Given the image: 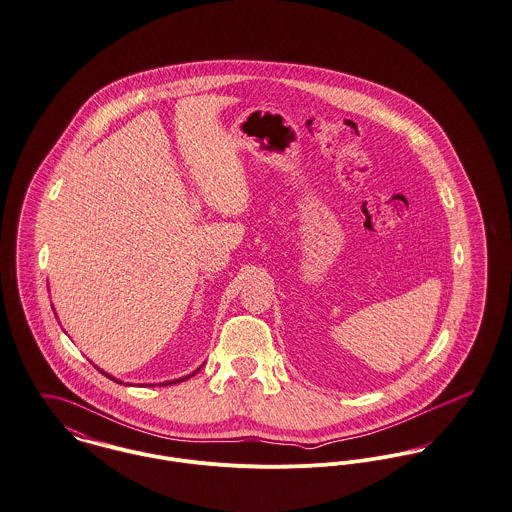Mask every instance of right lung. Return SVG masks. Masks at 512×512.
Here are the masks:
<instances>
[{
    "label": "right lung",
    "instance_id": "add662e5",
    "mask_svg": "<svg viewBox=\"0 0 512 512\" xmlns=\"http://www.w3.org/2000/svg\"><path fill=\"white\" fill-rule=\"evenodd\" d=\"M100 371H102V369H100ZM102 373H104V371H102ZM196 373H198V369H196V371H194L192 375H196ZM104 375H106V377H110L112 381H115L112 375H108V373H104ZM188 377H190V375H188ZM188 377H182V379H176V381H169V383H163V385H172V383H180V381H184V379H188ZM115 383H119V381H115Z\"/></svg>",
    "mask_w": 512,
    "mask_h": 512
}]
</instances>
